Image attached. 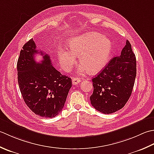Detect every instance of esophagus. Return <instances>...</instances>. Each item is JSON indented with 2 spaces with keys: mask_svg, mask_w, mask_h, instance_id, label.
Wrapping results in <instances>:
<instances>
[{
  "mask_svg": "<svg viewBox=\"0 0 154 154\" xmlns=\"http://www.w3.org/2000/svg\"><path fill=\"white\" fill-rule=\"evenodd\" d=\"M80 79L78 78H72V84L73 85H76L78 83L80 82Z\"/></svg>",
  "mask_w": 154,
  "mask_h": 154,
  "instance_id": "1",
  "label": "esophagus"
}]
</instances>
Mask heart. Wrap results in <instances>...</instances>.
Segmentation results:
<instances>
[{
  "instance_id": "heart-1",
  "label": "heart",
  "mask_w": 154,
  "mask_h": 154,
  "mask_svg": "<svg viewBox=\"0 0 154 154\" xmlns=\"http://www.w3.org/2000/svg\"><path fill=\"white\" fill-rule=\"evenodd\" d=\"M70 51L60 49L58 52L60 63L65 69H68L76 62V56L80 58L81 65L78 68L80 74L90 71L96 73L108 63L112 51L110 40L96 32H87L74 36L69 40Z\"/></svg>"
}]
</instances>
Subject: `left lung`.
Returning a JSON list of instances; mask_svg holds the SVG:
<instances>
[{
  "instance_id": "left-lung-1",
  "label": "left lung",
  "mask_w": 154,
  "mask_h": 154,
  "mask_svg": "<svg viewBox=\"0 0 154 154\" xmlns=\"http://www.w3.org/2000/svg\"><path fill=\"white\" fill-rule=\"evenodd\" d=\"M136 76V56L127 40L120 56L112 58L92 78L94 91L90 100L93 107L107 114L122 109L131 94Z\"/></svg>"
}]
</instances>
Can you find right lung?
Returning <instances> with one entry per match:
<instances>
[{
    "mask_svg": "<svg viewBox=\"0 0 154 154\" xmlns=\"http://www.w3.org/2000/svg\"><path fill=\"white\" fill-rule=\"evenodd\" d=\"M36 54L43 56L40 63L35 61ZM17 72L18 86L28 107L42 117L58 116L72 85V80L54 68L48 54L36 50L32 38L20 51Z\"/></svg>",
    "mask_w": 154,
    "mask_h": 154,
    "instance_id": "obj_1",
    "label": "right lung"
}]
</instances>
